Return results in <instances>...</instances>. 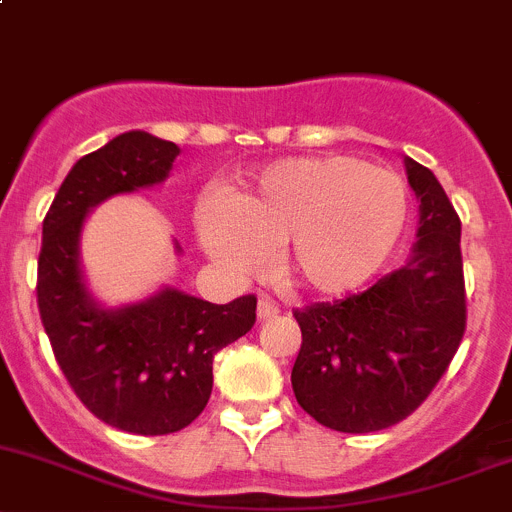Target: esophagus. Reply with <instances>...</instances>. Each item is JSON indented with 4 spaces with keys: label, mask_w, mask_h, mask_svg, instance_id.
Listing matches in <instances>:
<instances>
[{
    "label": "esophagus",
    "mask_w": 512,
    "mask_h": 512,
    "mask_svg": "<svg viewBox=\"0 0 512 512\" xmlns=\"http://www.w3.org/2000/svg\"><path fill=\"white\" fill-rule=\"evenodd\" d=\"M277 315H280V307H277L272 300L257 302V320H260V322L272 320V317H277Z\"/></svg>",
    "instance_id": "34e87169"
}]
</instances>
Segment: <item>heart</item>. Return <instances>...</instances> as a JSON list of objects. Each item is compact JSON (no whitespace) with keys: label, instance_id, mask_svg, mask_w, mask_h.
<instances>
[{"label":"heart","instance_id":"b5f03b06","mask_svg":"<svg viewBox=\"0 0 512 512\" xmlns=\"http://www.w3.org/2000/svg\"><path fill=\"white\" fill-rule=\"evenodd\" d=\"M408 187L355 157L267 167L225 205L202 202L197 235L212 260L247 272L275 250L277 275L310 295H342L375 275L408 225Z\"/></svg>","mask_w":512,"mask_h":512}]
</instances>
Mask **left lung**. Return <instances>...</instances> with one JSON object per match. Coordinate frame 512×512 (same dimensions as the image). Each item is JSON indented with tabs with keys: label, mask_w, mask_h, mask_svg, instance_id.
Listing matches in <instances>:
<instances>
[{
	"label": "left lung",
	"mask_w": 512,
	"mask_h": 512,
	"mask_svg": "<svg viewBox=\"0 0 512 512\" xmlns=\"http://www.w3.org/2000/svg\"><path fill=\"white\" fill-rule=\"evenodd\" d=\"M420 200L408 265L365 292L295 310L302 345L292 390L310 418L375 433L413 415L458 352L468 322L460 217L428 167L405 160Z\"/></svg>",
	"instance_id": "obj_1"
}]
</instances>
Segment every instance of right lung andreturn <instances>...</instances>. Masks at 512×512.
<instances>
[{
    "label": "right lung",
    "mask_w": 512,
    "mask_h": 512,
    "mask_svg": "<svg viewBox=\"0 0 512 512\" xmlns=\"http://www.w3.org/2000/svg\"><path fill=\"white\" fill-rule=\"evenodd\" d=\"M175 142L124 132L84 155L64 177L42 222L37 305L54 360L84 408L132 435H170L205 410L215 355L252 330L257 297L212 305L180 290L119 310L94 305L77 257L89 207L162 182Z\"/></svg>",
    "instance_id": "1"
}]
</instances>
